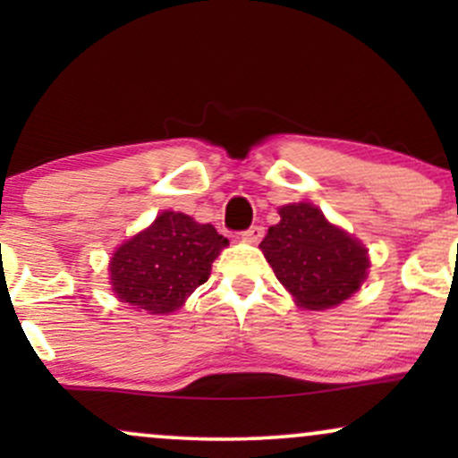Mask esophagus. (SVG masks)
<instances>
[{
  "instance_id": "34e87169",
  "label": "esophagus",
  "mask_w": 458,
  "mask_h": 458,
  "mask_svg": "<svg viewBox=\"0 0 458 458\" xmlns=\"http://www.w3.org/2000/svg\"><path fill=\"white\" fill-rule=\"evenodd\" d=\"M262 236H265V228H262V225H251L245 233H241V239H243L245 243H259Z\"/></svg>"
}]
</instances>
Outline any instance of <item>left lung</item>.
Segmentation results:
<instances>
[{"instance_id": "8db88e82", "label": "left lung", "mask_w": 458, "mask_h": 458, "mask_svg": "<svg viewBox=\"0 0 458 458\" xmlns=\"http://www.w3.org/2000/svg\"><path fill=\"white\" fill-rule=\"evenodd\" d=\"M260 250L282 286L306 310L343 303L360 291L370 267L366 247L310 202L282 207L280 224L271 225Z\"/></svg>"}]
</instances>
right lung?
Returning a JSON list of instances; mask_svg holds the SVG:
<instances>
[{"label":"right lung","instance_id":"obj_1","mask_svg":"<svg viewBox=\"0 0 458 458\" xmlns=\"http://www.w3.org/2000/svg\"><path fill=\"white\" fill-rule=\"evenodd\" d=\"M228 239L211 224L185 213L163 211L114 251L109 260L112 291L123 303L148 314H170L208 280L213 260Z\"/></svg>","mask_w":458,"mask_h":458}]
</instances>
